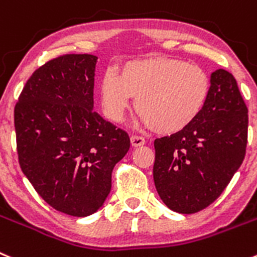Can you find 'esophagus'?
I'll return each mask as SVG.
<instances>
[{
	"mask_svg": "<svg viewBox=\"0 0 257 257\" xmlns=\"http://www.w3.org/2000/svg\"><path fill=\"white\" fill-rule=\"evenodd\" d=\"M145 143H146V141L143 137H140V136H132L131 137L132 147H141V146H143Z\"/></svg>",
	"mask_w": 257,
	"mask_h": 257,
	"instance_id": "obj_1",
	"label": "esophagus"
}]
</instances>
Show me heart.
Wrapping results in <instances>:
<instances>
[{
    "instance_id": "heart-1",
    "label": "heart",
    "mask_w": 257,
    "mask_h": 257,
    "mask_svg": "<svg viewBox=\"0 0 257 257\" xmlns=\"http://www.w3.org/2000/svg\"><path fill=\"white\" fill-rule=\"evenodd\" d=\"M209 91L204 69L170 57L126 62L119 74L105 73L99 88L102 111L109 120H123L132 97H136L141 123L161 134L188 128L200 115Z\"/></svg>"
}]
</instances>
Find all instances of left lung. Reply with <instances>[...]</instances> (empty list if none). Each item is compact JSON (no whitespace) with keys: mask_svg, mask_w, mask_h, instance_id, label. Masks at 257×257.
Listing matches in <instances>:
<instances>
[{"mask_svg":"<svg viewBox=\"0 0 257 257\" xmlns=\"http://www.w3.org/2000/svg\"><path fill=\"white\" fill-rule=\"evenodd\" d=\"M247 126L236 80L217 69L200 115L184 131L155 141L153 180L165 204L183 214L212 204L243 161Z\"/></svg>","mask_w":257,"mask_h":257,"instance_id":"1","label":"left lung"}]
</instances>
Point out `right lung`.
Instances as JSON below:
<instances>
[{
    "instance_id": "1",
    "label": "right lung",
    "mask_w": 257,
    "mask_h": 257,
    "mask_svg": "<svg viewBox=\"0 0 257 257\" xmlns=\"http://www.w3.org/2000/svg\"><path fill=\"white\" fill-rule=\"evenodd\" d=\"M97 57L66 54L31 74L15 106L19 164L50 207L87 217L104 205L131 140L93 111Z\"/></svg>"
}]
</instances>
